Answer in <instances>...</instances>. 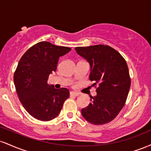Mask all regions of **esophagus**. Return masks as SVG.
Wrapping results in <instances>:
<instances>
[{
    "mask_svg": "<svg viewBox=\"0 0 151 151\" xmlns=\"http://www.w3.org/2000/svg\"><path fill=\"white\" fill-rule=\"evenodd\" d=\"M79 95V93L75 92V91H71L70 92V96H78Z\"/></svg>",
    "mask_w": 151,
    "mask_h": 151,
    "instance_id": "34e87169",
    "label": "esophagus"
}]
</instances>
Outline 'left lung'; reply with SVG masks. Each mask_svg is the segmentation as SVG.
<instances>
[{
    "label": "left lung",
    "mask_w": 151,
    "mask_h": 151,
    "mask_svg": "<svg viewBox=\"0 0 151 151\" xmlns=\"http://www.w3.org/2000/svg\"><path fill=\"white\" fill-rule=\"evenodd\" d=\"M75 50L89 62V79L96 89V96H91V103L81 109V114L93 125L108 124L124 106L129 92L131 77L125 59L106 45L77 47Z\"/></svg>",
    "instance_id": "8db88e82"
}]
</instances>
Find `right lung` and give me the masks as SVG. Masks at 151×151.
I'll list each match as a JSON object with an SVG mask.
<instances>
[{
  "label": "right lung",
  "instance_id": "right-lung-1",
  "mask_svg": "<svg viewBox=\"0 0 151 151\" xmlns=\"http://www.w3.org/2000/svg\"><path fill=\"white\" fill-rule=\"evenodd\" d=\"M72 50L42 41L24 53L14 72V84L19 99L29 114L37 120L48 121L60 113L70 96L67 88L57 89L47 84L55 72L60 57Z\"/></svg>",
  "mask_w": 151,
  "mask_h": 151
}]
</instances>
